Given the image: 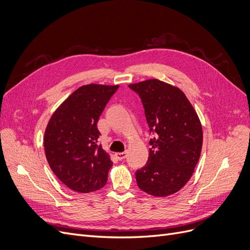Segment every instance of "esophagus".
Segmentation results:
<instances>
[{"label": "esophagus", "mask_w": 250, "mask_h": 250, "mask_svg": "<svg viewBox=\"0 0 250 250\" xmlns=\"http://www.w3.org/2000/svg\"><path fill=\"white\" fill-rule=\"evenodd\" d=\"M115 156L117 157L118 160H123L126 158L127 153L126 152H121V153H115Z\"/></svg>", "instance_id": "esophagus-1"}]
</instances>
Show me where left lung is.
Instances as JSON below:
<instances>
[{
    "mask_svg": "<svg viewBox=\"0 0 250 250\" xmlns=\"http://www.w3.org/2000/svg\"><path fill=\"white\" fill-rule=\"evenodd\" d=\"M141 96L149 131L147 162L136 171L138 188L155 197L183 188L201 155L203 131L194 106L176 86L148 79L129 85Z\"/></svg>",
    "mask_w": 250,
    "mask_h": 250,
    "instance_id": "8db88e82",
    "label": "left lung"
}]
</instances>
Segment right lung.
<instances>
[{
    "label": "right lung",
    "mask_w": 250,
    "mask_h": 250,
    "mask_svg": "<svg viewBox=\"0 0 250 250\" xmlns=\"http://www.w3.org/2000/svg\"><path fill=\"white\" fill-rule=\"evenodd\" d=\"M119 85L79 87L50 118L44 134L46 159L62 184L89 193L104 187L113 162L97 145V122Z\"/></svg>",
    "instance_id": "add662e5"
}]
</instances>
